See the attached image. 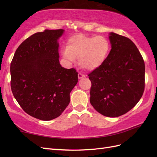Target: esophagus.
<instances>
[{"label": "esophagus", "mask_w": 157, "mask_h": 157, "mask_svg": "<svg viewBox=\"0 0 157 157\" xmlns=\"http://www.w3.org/2000/svg\"><path fill=\"white\" fill-rule=\"evenodd\" d=\"M84 77H85V75L82 74V73H78V78L79 79H82V78H84Z\"/></svg>", "instance_id": "obj_1"}]
</instances>
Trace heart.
<instances>
[{"mask_svg":"<svg viewBox=\"0 0 157 157\" xmlns=\"http://www.w3.org/2000/svg\"><path fill=\"white\" fill-rule=\"evenodd\" d=\"M111 49L109 40L103 36L77 34L70 37L63 51V56L70 61L78 63L82 68L94 71L104 64Z\"/></svg>","mask_w":157,"mask_h":157,"instance_id":"obj_1","label":"heart"}]
</instances>
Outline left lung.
<instances>
[{
  "instance_id": "1",
  "label": "left lung",
  "mask_w": 157,
  "mask_h": 157,
  "mask_svg": "<svg viewBox=\"0 0 157 157\" xmlns=\"http://www.w3.org/2000/svg\"><path fill=\"white\" fill-rule=\"evenodd\" d=\"M111 50L101 67L88 75L90 102L102 115L117 117L137 104L144 90L145 65L131 40L111 32Z\"/></svg>"
}]
</instances>
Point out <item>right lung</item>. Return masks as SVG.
Wrapping results in <instances>:
<instances>
[{"mask_svg":"<svg viewBox=\"0 0 157 157\" xmlns=\"http://www.w3.org/2000/svg\"><path fill=\"white\" fill-rule=\"evenodd\" d=\"M63 33L64 29H46L29 36L11 63L15 98L26 113L43 121L62 114L78 81L75 69H65L59 63L58 40Z\"/></svg>","mask_w":157,"mask_h":157,"instance_id":"right-lung-1","label":"right lung"}]
</instances>
